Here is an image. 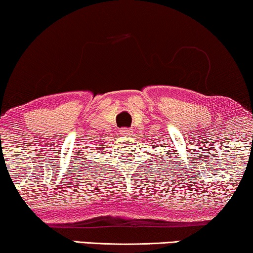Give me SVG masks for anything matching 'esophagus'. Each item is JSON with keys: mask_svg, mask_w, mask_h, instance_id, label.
<instances>
[{"mask_svg": "<svg viewBox=\"0 0 253 253\" xmlns=\"http://www.w3.org/2000/svg\"><path fill=\"white\" fill-rule=\"evenodd\" d=\"M120 134L124 136H129L132 134V129L130 128H121L120 129Z\"/></svg>", "mask_w": 253, "mask_h": 253, "instance_id": "esophagus-1", "label": "esophagus"}]
</instances>
